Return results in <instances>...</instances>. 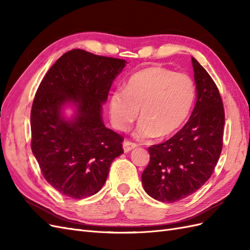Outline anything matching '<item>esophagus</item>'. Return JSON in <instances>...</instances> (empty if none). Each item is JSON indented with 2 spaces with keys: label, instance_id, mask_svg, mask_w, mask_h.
Returning <instances> with one entry per match:
<instances>
[{
  "label": "esophagus",
  "instance_id": "1",
  "mask_svg": "<svg viewBox=\"0 0 250 250\" xmlns=\"http://www.w3.org/2000/svg\"><path fill=\"white\" fill-rule=\"evenodd\" d=\"M134 148H137V144L131 143V142H129V141H125V142L123 143V150H124L125 153L129 152V151H131V150L134 149Z\"/></svg>",
  "mask_w": 250,
  "mask_h": 250
}]
</instances>
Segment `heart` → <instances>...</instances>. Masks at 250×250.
<instances>
[{"label":"heart","instance_id":"heart-1","mask_svg":"<svg viewBox=\"0 0 250 250\" xmlns=\"http://www.w3.org/2000/svg\"><path fill=\"white\" fill-rule=\"evenodd\" d=\"M196 87L187 74L174 73L162 66H150L133 74L125 89L109 98L112 125L126 130L140 119L135 135L139 139H165L185 124L192 111Z\"/></svg>","mask_w":250,"mask_h":250}]
</instances>
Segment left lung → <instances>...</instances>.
Wrapping results in <instances>:
<instances>
[{"instance_id":"left-lung-1","label":"left lung","mask_w":250,"mask_h":250,"mask_svg":"<svg viewBox=\"0 0 250 250\" xmlns=\"http://www.w3.org/2000/svg\"><path fill=\"white\" fill-rule=\"evenodd\" d=\"M196 104L187 124L167 142L148 148L142 174L144 190L162 202H176L207 183L222 150L224 109L221 96L203 66L192 57Z\"/></svg>"}]
</instances>
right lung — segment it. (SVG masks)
Returning a JSON list of instances; mask_svg holds the SVG:
<instances>
[{
	"label": "right lung",
	"mask_w": 250,
	"mask_h": 250,
	"mask_svg": "<svg viewBox=\"0 0 250 250\" xmlns=\"http://www.w3.org/2000/svg\"><path fill=\"white\" fill-rule=\"evenodd\" d=\"M126 60L75 49L43 77L31 109V149L49 185L67 197L99 192L112 161L123 153L122 137L105 127L102 111ZM71 108L67 117L64 111Z\"/></svg>",
	"instance_id": "obj_1"
}]
</instances>
